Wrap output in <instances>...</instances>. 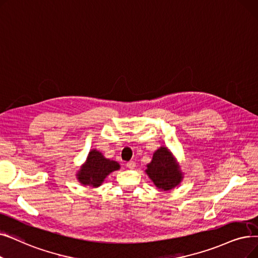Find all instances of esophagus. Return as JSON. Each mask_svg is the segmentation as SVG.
Instances as JSON below:
<instances>
[{"label": "esophagus", "instance_id": "esophagus-1", "mask_svg": "<svg viewBox=\"0 0 258 258\" xmlns=\"http://www.w3.org/2000/svg\"><path fill=\"white\" fill-rule=\"evenodd\" d=\"M126 166L128 167V169H131V170L135 169V167H136V162H135V161H133V160H131V161H128V162L126 163Z\"/></svg>", "mask_w": 258, "mask_h": 258}]
</instances>
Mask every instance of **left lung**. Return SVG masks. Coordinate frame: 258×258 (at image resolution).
<instances>
[{"label":"left lung","mask_w":258,"mask_h":258,"mask_svg":"<svg viewBox=\"0 0 258 258\" xmlns=\"http://www.w3.org/2000/svg\"><path fill=\"white\" fill-rule=\"evenodd\" d=\"M147 174L154 184L162 191H170L182 179V174L172 154L163 147L154 153L152 162L148 164Z\"/></svg>","instance_id":"obj_1"}]
</instances>
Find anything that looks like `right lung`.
Instances as JSON below:
<instances>
[{
  "label": "right lung",
  "instance_id": "obj_1",
  "mask_svg": "<svg viewBox=\"0 0 258 258\" xmlns=\"http://www.w3.org/2000/svg\"><path fill=\"white\" fill-rule=\"evenodd\" d=\"M119 167L118 162L106 159L101 153L93 150L89 152L85 164L78 173V179L84 185L96 187L101 185L105 177L111 172L119 170Z\"/></svg>",
  "mask_w": 258,
  "mask_h": 258
}]
</instances>
